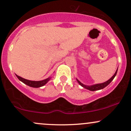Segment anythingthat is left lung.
Wrapping results in <instances>:
<instances>
[{
  "label": "left lung",
  "instance_id": "1",
  "mask_svg": "<svg viewBox=\"0 0 131 131\" xmlns=\"http://www.w3.org/2000/svg\"><path fill=\"white\" fill-rule=\"evenodd\" d=\"M117 69L116 70V71L115 73H114V75H113V76L111 78V79H109V80H108V81L104 82V83H99V84H96V85H92V86H86V85H83V83H82L81 82H80L79 80H77L78 83H79L80 85H81L82 86H83V88H85V89H87V90H89L90 91H95V90H101V89H104V88L106 87V86H107V85H108L110 84V83H111V81L114 79V78L115 77L117 73Z\"/></svg>",
  "mask_w": 131,
  "mask_h": 131
}]
</instances>
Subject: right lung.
Segmentation results:
<instances>
[{"instance_id": "obj_1", "label": "right lung", "mask_w": 131, "mask_h": 131, "mask_svg": "<svg viewBox=\"0 0 131 131\" xmlns=\"http://www.w3.org/2000/svg\"><path fill=\"white\" fill-rule=\"evenodd\" d=\"M16 76H17V78H18L20 81L23 82V83H24L25 84L34 88L41 87V86H43V85L46 84L47 82L50 80V78H48V79H45V80H41V81H31V80H26V79H23V78L17 75H16Z\"/></svg>"}]
</instances>
